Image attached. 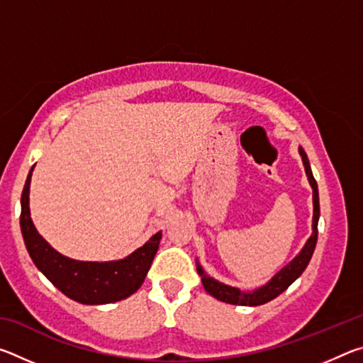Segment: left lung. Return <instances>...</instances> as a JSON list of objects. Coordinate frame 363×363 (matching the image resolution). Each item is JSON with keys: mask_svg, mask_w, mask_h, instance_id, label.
I'll use <instances>...</instances> for the list:
<instances>
[{"mask_svg": "<svg viewBox=\"0 0 363 363\" xmlns=\"http://www.w3.org/2000/svg\"><path fill=\"white\" fill-rule=\"evenodd\" d=\"M299 155L303 158V164L306 169L307 181H309L312 187V203H314V214H312V233L307 238L304 247L301 248L299 253L293 257V259L286 264L285 267H281L277 274L270 279L266 285L256 288L253 291H242L240 288L220 284L219 280L213 279L208 275L203 267L200 266V262L196 261V272L201 277V284H203L205 290L219 301L227 304H235V306H261L266 304L274 298H277L279 294L284 293L288 286H290L294 280H296L301 274L304 272V269L309 264L312 255H314L315 245H317V225L318 218H320V205H318V189L317 182L312 174L309 160H307L306 152L299 147Z\"/></svg>", "mask_w": 363, "mask_h": 363, "instance_id": "left-lung-1", "label": "left lung"}]
</instances>
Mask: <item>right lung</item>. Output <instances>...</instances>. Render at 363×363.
Wrapping results in <instances>:
<instances>
[{"instance_id":"obj_1","label":"right lung","mask_w":363,"mask_h":363,"mask_svg":"<svg viewBox=\"0 0 363 363\" xmlns=\"http://www.w3.org/2000/svg\"><path fill=\"white\" fill-rule=\"evenodd\" d=\"M33 168L30 169L21 199V230L28 255L40 272L65 296L88 306L116 303L136 293L157 255L162 230L118 261H77L60 255L40 235L30 216V181Z\"/></svg>"}]
</instances>
